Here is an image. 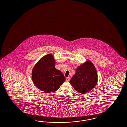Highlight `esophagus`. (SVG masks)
<instances>
[{"label": "esophagus", "mask_w": 127, "mask_h": 127, "mask_svg": "<svg viewBox=\"0 0 127 127\" xmlns=\"http://www.w3.org/2000/svg\"><path fill=\"white\" fill-rule=\"evenodd\" d=\"M70 79L69 77H67V78H66V81H69L70 80Z\"/></svg>", "instance_id": "obj_1"}]
</instances>
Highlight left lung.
I'll return each mask as SVG.
<instances>
[{"mask_svg":"<svg viewBox=\"0 0 127 127\" xmlns=\"http://www.w3.org/2000/svg\"><path fill=\"white\" fill-rule=\"evenodd\" d=\"M98 80L95 66L90 60H87L76 69L75 74L70 83L76 91L85 94L93 89Z\"/></svg>","mask_w":127,"mask_h":127,"instance_id":"1","label":"left lung"}]
</instances>
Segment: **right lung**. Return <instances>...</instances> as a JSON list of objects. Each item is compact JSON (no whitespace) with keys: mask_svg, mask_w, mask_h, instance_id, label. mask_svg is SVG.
<instances>
[{"mask_svg":"<svg viewBox=\"0 0 127 127\" xmlns=\"http://www.w3.org/2000/svg\"><path fill=\"white\" fill-rule=\"evenodd\" d=\"M55 65L54 56L49 54L41 57L32 70L31 78L34 85L46 93L56 91L65 81L63 74Z\"/></svg>","mask_w":127,"mask_h":127,"instance_id":"obj_1","label":"right lung"}]
</instances>
